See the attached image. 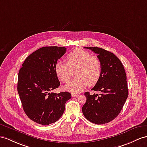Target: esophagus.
<instances>
[{
  "label": "esophagus",
  "instance_id": "esophagus-1",
  "mask_svg": "<svg viewBox=\"0 0 147 147\" xmlns=\"http://www.w3.org/2000/svg\"><path fill=\"white\" fill-rule=\"evenodd\" d=\"M79 96V95L77 94H71V96H72V97H77V96Z\"/></svg>",
  "mask_w": 147,
  "mask_h": 147
}]
</instances>
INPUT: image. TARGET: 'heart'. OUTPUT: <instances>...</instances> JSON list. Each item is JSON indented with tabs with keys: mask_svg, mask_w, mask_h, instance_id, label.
<instances>
[{
	"mask_svg": "<svg viewBox=\"0 0 147 147\" xmlns=\"http://www.w3.org/2000/svg\"><path fill=\"white\" fill-rule=\"evenodd\" d=\"M67 63L58 62L55 66L57 76L62 82H69L72 71L77 78L64 86L65 90L73 93H80L88 85H94L99 80L102 74L100 60L92 57L90 53L82 49H76L66 57Z\"/></svg>",
	"mask_w": 147,
	"mask_h": 147,
	"instance_id": "obj_1",
	"label": "heart"
}]
</instances>
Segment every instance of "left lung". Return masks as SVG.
<instances>
[{"label": "left lung", "instance_id": "obj_1", "mask_svg": "<svg viewBox=\"0 0 147 147\" xmlns=\"http://www.w3.org/2000/svg\"><path fill=\"white\" fill-rule=\"evenodd\" d=\"M85 48L98 55L102 64V74L92 89L98 94L85 93L87 101L82 107V112L91 122L105 124L118 116L128 97L126 73L120 59L113 53L94 47Z\"/></svg>", "mask_w": 147, "mask_h": 147}]
</instances>
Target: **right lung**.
Segmentation results:
<instances>
[{
  "instance_id": "1",
  "label": "right lung",
  "mask_w": 147,
  "mask_h": 147,
  "mask_svg": "<svg viewBox=\"0 0 147 147\" xmlns=\"http://www.w3.org/2000/svg\"><path fill=\"white\" fill-rule=\"evenodd\" d=\"M66 52L62 47H44L25 60L19 72L17 91L27 117L37 123L47 125L58 120L65 110L71 94L51 92L60 85L55 66Z\"/></svg>"
}]
</instances>
